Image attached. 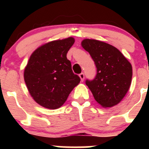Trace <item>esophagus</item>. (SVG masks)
<instances>
[{
	"mask_svg": "<svg viewBox=\"0 0 149 149\" xmlns=\"http://www.w3.org/2000/svg\"><path fill=\"white\" fill-rule=\"evenodd\" d=\"M79 77H80V78H81V81H84V73H81L80 74H79Z\"/></svg>",
	"mask_w": 149,
	"mask_h": 149,
	"instance_id": "esophagus-1",
	"label": "esophagus"
}]
</instances>
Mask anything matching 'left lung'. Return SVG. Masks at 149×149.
I'll return each instance as SVG.
<instances>
[{
    "instance_id": "left-lung-1",
    "label": "left lung",
    "mask_w": 149,
    "mask_h": 149,
    "mask_svg": "<svg viewBox=\"0 0 149 149\" xmlns=\"http://www.w3.org/2000/svg\"><path fill=\"white\" fill-rule=\"evenodd\" d=\"M83 48L94 60L97 74L86 84L98 104L104 108L116 106L127 94L132 79V65L116 47L96 39H85Z\"/></svg>"
}]
</instances>
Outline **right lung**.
<instances>
[{"mask_svg":"<svg viewBox=\"0 0 149 149\" xmlns=\"http://www.w3.org/2000/svg\"><path fill=\"white\" fill-rule=\"evenodd\" d=\"M74 43L73 37L51 41L30 55L24 79L31 97L45 108H60L81 81L66 57Z\"/></svg>","mask_w":149,"mask_h":149,"instance_id":"right-lung-1","label":"right lung"}]
</instances>
